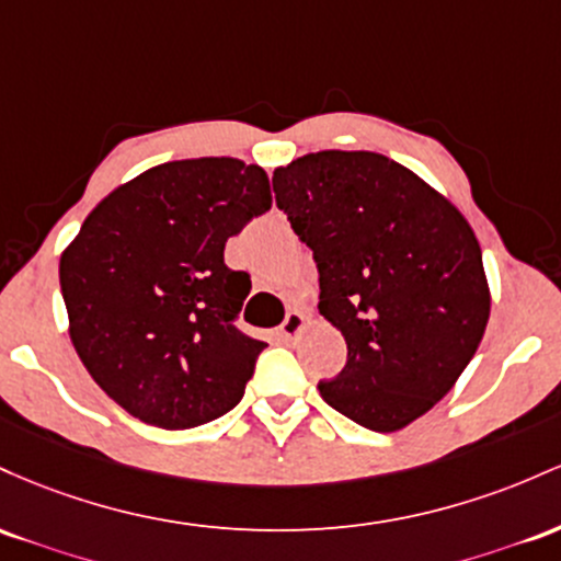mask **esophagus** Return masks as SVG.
Instances as JSON below:
<instances>
[{
	"instance_id": "1",
	"label": "esophagus",
	"mask_w": 561,
	"mask_h": 561,
	"mask_svg": "<svg viewBox=\"0 0 561 561\" xmlns=\"http://www.w3.org/2000/svg\"><path fill=\"white\" fill-rule=\"evenodd\" d=\"M305 323H307L305 314H301L299 310H291V312L286 314V320H283L280 336L286 339V342H291V339H297V333L305 329Z\"/></svg>"
}]
</instances>
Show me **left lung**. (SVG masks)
I'll return each mask as SVG.
<instances>
[{
	"instance_id": "8db88e82",
	"label": "left lung",
	"mask_w": 561,
	"mask_h": 561,
	"mask_svg": "<svg viewBox=\"0 0 561 561\" xmlns=\"http://www.w3.org/2000/svg\"><path fill=\"white\" fill-rule=\"evenodd\" d=\"M278 209L312 249L318 310L347 342L323 400L398 432L450 392L482 342L490 286L474 230L443 193L370 150H320L273 172Z\"/></svg>"
}]
</instances>
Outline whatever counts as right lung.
I'll return each mask as SVG.
<instances>
[{
    "instance_id": "add662e5",
    "label": "right lung",
    "mask_w": 561,
    "mask_h": 561,
    "mask_svg": "<svg viewBox=\"0 0 561 561\" xmlns=\"http://www.w3.org/2000/svg\"><path fill=\"white\" fill-rule=\"evenodd\" d=\"M270 206L256 163L169 161L108 193L62 251L73 347L129 416L191 430L241 402L267 344L232 325L251 280L225 243Z\"/></svg>"
}]
</instances>
